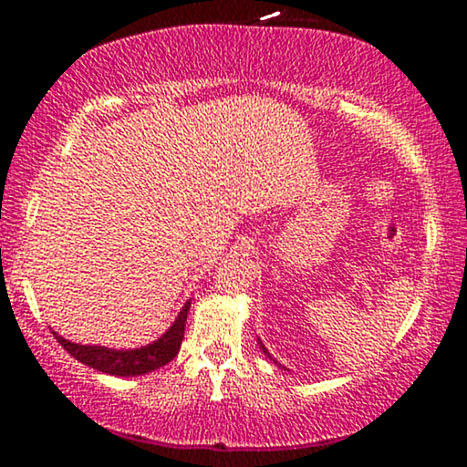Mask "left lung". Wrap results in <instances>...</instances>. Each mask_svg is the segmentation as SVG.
I'll list each match as a JSON object with an SVG mask.
<instances>
[{"mask_svg":"<svg viewBox=\"0 0 467 467\" xmlns=\"http://www.w3.org/2000/svg\"><path fill=\"white\" fill-rule=\"evenodd\" d=\"M259 345H261V349H264V353H267V349L264 347V342H259Z\"/></svg>","mask_w":467,"mask_h":467,"instance_id":"8db88e82","label":"left lung"}]
</instances>
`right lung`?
I'll return each instance as SVG.
<instances>
[{
	"label": "right lung",
	"instance_id": "add662e5",
	"mask_svg": "<svg viewBox=\"0 0 467 467\" xmlns=\"http://www.w3.org/2000/svg\"><path fill=\"white\" fill-rule=\"evenodd\" d=\"M191 301L184 303V307L180 309L175 323L166 329L158 340L151 345L140 347V349H107V347H94V345H77V342H69L63 336H58L55 331V337L58 345L66 349L69 356L77 358L78 362L88 364V367L96 368V371H103L109 375H120V378H133V375H144L151 373L155 368L164 367L178 356L182 337H184V327H186V316H189Z\"/></svg>",
	"mask_w": 467,
	"mask_h": 467
}]
</instances>
